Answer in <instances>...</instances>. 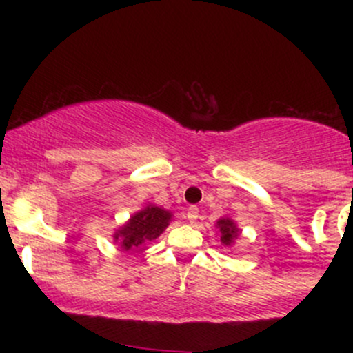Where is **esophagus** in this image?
I'll list each match as a JSON object with an SVG mask.
<instances>
[{"label": "esophagus", "instance_id": "obj_1", "mask_svg": "<svg viewBox=\"0 0 353 353\" xmlns=\"http://www.w3.org/2000/svg\"><path fill=\"white\" fill-rule=\"evenodd\" d=\"M197 217H199V208H196V205L188 208V210H185V219H188L190 224H194L197 221Z\"/></svg>", "mask_w": 353, "mask_h": 353}]
</instances>
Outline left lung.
Returning a JSON list of instances; mask_svg holds the SVG:
<instances>
[{
    "label": "left lung",
    "instance_id": "1",
    "mask_svg": "<svg viewBox=\"0 0 353 353\" xmlns=\"http://www.w3.org/2000/svg\"><path fill=\"white\" fill-rule=\"evenodd\" d=\"M216 228L219 229V232H221V242L228 247L234 245V242H236L239 234H241V229L237 228L236 221H232L230 217L219 219L216 222Z\"/></svg>",
    "mask_w": 353,
    "mask_h": 353
}]
</instances>
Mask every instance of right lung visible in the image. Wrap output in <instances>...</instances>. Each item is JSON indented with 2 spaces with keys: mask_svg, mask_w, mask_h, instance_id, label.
Wrapping results in <instances>:
<instances>
[{
  "mask_svg": "<svg viewBox=\"0 0 353 353\" xmlns=\"http://www.w3.org/2000/svg\"><path fill=\"white\" fill-rule=\"evenodd\" d=\"M172 212L156 204H148L137 212L132 214L121 228L112 234L114 242L121 245L123 250L139 249L151 242L164 232L165 228L171 224Z\"/></svg>",
  "mask_w": 353,
  "mask_h": 353,
  "instance_id": "obj_1",
  "label": "right lung"
}]
</instances>
